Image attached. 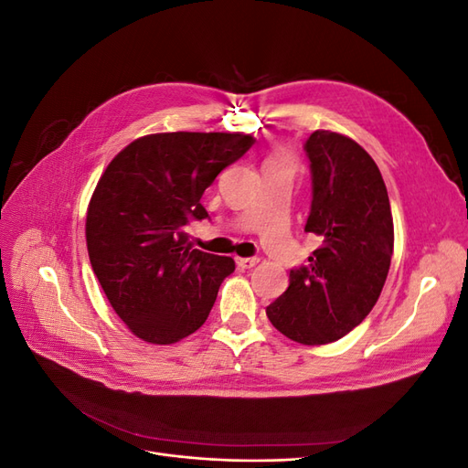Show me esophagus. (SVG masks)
I'll list each match as a JSON object with an SVG mask.
<instances>
[{"instance_id": "esophagus-1", "label": "esophagus", "mask_w": 468, "mask_h": 468, "mask_svg": "<svg viewBox=\"0 0 468 468\" xmlns=\"http://www.w3.org/2000/svg\"><path fill=\"white\" fill-rule=\"evenodd\" d=\"M258 263H260L258 258H236V265L239 269H251V267H256Z\"/></svg>"}]
</instances>
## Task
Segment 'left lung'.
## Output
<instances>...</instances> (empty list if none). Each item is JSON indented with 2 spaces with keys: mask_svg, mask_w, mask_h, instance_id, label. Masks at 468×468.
<instances>
[{
  "mask_svg": "<svg viewBox=\"0 0 468 468\" xmlns=\"http://www.w3.org/2000/svg\"><path fill=\"white\" fill-rule=\"evenodd\" d=\"M313 205L304 232L320 239L308 265L291 269L289 287L267 318L292 342L324 346L349 334L377 304L390 269L394 224L387 186L356 140L316 131L304 144Z\"/></svg>",
  "mask_w": 468,
  "mask_h": 468,
  "instance_id": "obj_1",
  "label": "left lung"
}]
</instances>
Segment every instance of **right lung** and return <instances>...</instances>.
Returning <instances> with one entry per match:
<instances>
[{
	"label": "right lung",
	"mask_w": 468,
	"mask_h": 468,
	"mask_svg": "<svg viewBox=\"0 0 468 468\" xmlns=\"http://www.w3.org/2000/svg\"><path fill=\"white\" fill-rule=\"evenodd\" d=\"M256 143L239 133H160L111 160L91 195L88 253L105 296L129 330L167 346L197 332L234 260L195 250L186 232L208 212L201 197Z\"/></svg>",
	"instance_id": "obj_1"
}]
</instances>
